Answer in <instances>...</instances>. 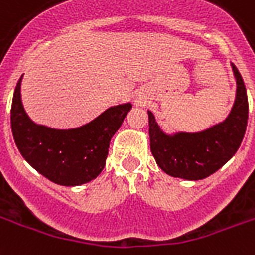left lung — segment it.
I'll return each instance as SVG.
<instances>
[{
    "label": "left lung",
    "mask_w": 255,
    "mask_h": 255,
    "mask_svg": "<svg viewBox=\"0 0 255 255\" xmlns=\"http://www.w3.org/2000/svg\"><path fill=\"white\" fill-rule=\"evenodd\" d=\"M231 66L237 80V97L224 122L201 132L167 135L148 111L150 148L166 174L184 180H203L218 171L239 148L248 126L249 103L242 75Z\"/></svg>",
    "instance_id": "obj_1"
}]
</instances>
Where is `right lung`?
Wrapping results in <instances>:
<instances>
[{"mask_svg":"<svg viewBox=\"0 0 255 255\" xmlns=\"http://www.w3.org/2000/svg\"><path fill=\"white\" fill-rule=\"evenodd\" d=\"M21 78L13 94L10 124L24 159L58 185L77 186L94 180L105 166L111 139L132 105L111 107L82 127L55 129L28 118L21 103Z\"/></svg>","mask_w":255,"mask_h":255,"instance_id":"1","label":"right lung"}]
</instances>
